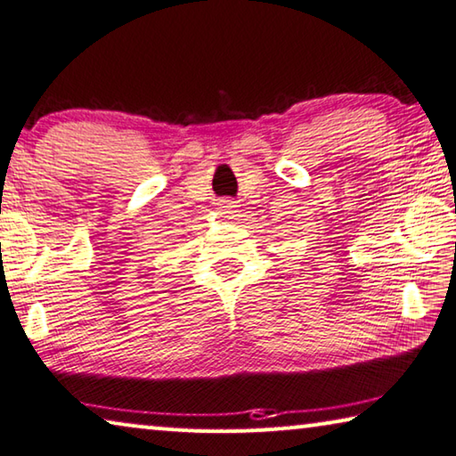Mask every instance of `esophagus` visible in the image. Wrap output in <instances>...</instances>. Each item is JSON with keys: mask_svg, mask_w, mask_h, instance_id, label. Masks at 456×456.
<instances>
[{"mask_svg": "<svg viewBox=\"0 0 456 456\" xmlns=\"http://www.w3.org/2000/svg\"><path fill=\"white\" fill-rule=\"evenodd\" d=\"M218 208H220V212H222V214H232V212H236L238 204L234 202V200L226 198V200H220V202H218Z\"/></svg>", "mask_w": 456, "mask_h": 456, "instance_id": "obj_1", "label": "esophagus"}]
</instances>
